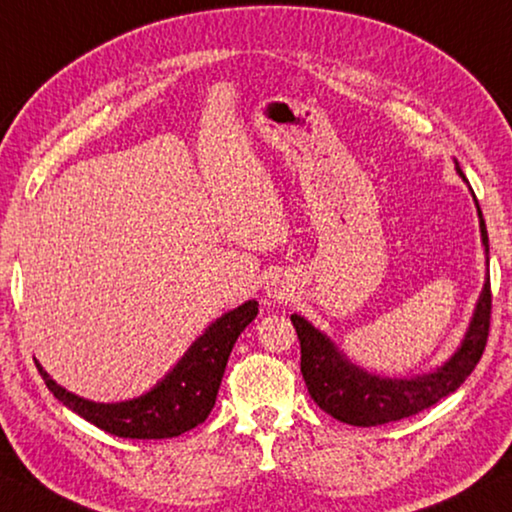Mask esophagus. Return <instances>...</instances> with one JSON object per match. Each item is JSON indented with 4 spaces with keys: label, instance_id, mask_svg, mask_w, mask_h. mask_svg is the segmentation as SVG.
Masks as SVG:
<instances>
[{
    "label": "esophagus",
    "instance_id": "1",
    "mask_svg": "<svg viewBox=\"0 0 512 512\" xmlns=\"http://www.w3.org/2000/svg\"><path fill=\"white\" fill-rule=\"evenodd\" d=\"M267 295L274 297V300H283V295H286V288L279 286V281H272V283H267Z\"/></svg>",
    "mask_w": 512,
    "mask_h": 512
}]
</instances>
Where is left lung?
Listing matches in <instances>:
<instances>
[{"instance_id":"8db88e82","label":"left lung","mask_w":512,"mask_h":512,"mask_svg":"<svg viewBox=\"0 0 512 512\" xmlns=\"http://www.w3.org/2000/svg\"><path fill=\"white\" fill-rule=\"evenodd\" d=\"M458 174L462 180H467L460 167ZM478 222H481V238L487 256L490 245H487V229L481 208H478ZM490 313L492 293L490 277H487L474 309V318H471L467 334L455 355L437 371L416 377H400V380L398 377L371 375L364 368L350 364L325 334L318 332L309 320L297 316V313L290 316V322H293L297 338H300V366L306 389L320 410L332 414L338 421L350 423V426L371 428L428 410L430 405L439 403L448 393L458 389L483 357L487 334H490Z\"/></svg>"}]
</instances>
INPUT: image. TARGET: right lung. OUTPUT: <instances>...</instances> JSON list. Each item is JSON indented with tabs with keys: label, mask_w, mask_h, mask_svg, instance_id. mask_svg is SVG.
Instances as JSON below:
<instances>
[{
	"label": "right lung",
	"mask_w": 512,
	"mask_h": 512,
	"mask_svg": "<svg viewBox=\"0 0 512 512\" xmlns=\"http://www.w3.org/2000/svg\"><path fill=\"white\" fill-rule=\"evenodd\" d=\"M258 313V302L249 300L238 309L224 313L185 352V357L164 375L151 391L123 403H93L66 391L43 371L47 389L68 410L80 414L109 435L125 439H169L192 430L208 419L215 407L226 361L238 336Z\"/></svg>",
	"instance_id": "obj_1"
}]
</instances>
